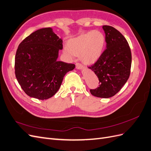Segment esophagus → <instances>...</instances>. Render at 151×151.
Masks as SVG:
<instances>
[{"label":"esophagus","mask_w":151,"mask_h":151,"mask_svg":"<svg viewBox=\"0 0 151 151\" xmlns=\"http://www.w3.org/2000/svg\"><path fill=\"white\" fill-rule=\"evenodd\" d=\"M76 68L77 69H78V70H81V69L83 68V66H82V64H81L77 63H76Z\"/></svg>","instance_id":"34e87169"}]
</instances>
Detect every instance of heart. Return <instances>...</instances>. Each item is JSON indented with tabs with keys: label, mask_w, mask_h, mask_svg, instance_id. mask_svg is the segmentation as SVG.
Returning <instances> with one entry per match:
<instances>
[{
	"label": "heart",
	"mask_w": 151,
	"mask_h": 151,
	"mask_svg": "<svg viewBox=\"0 0 151 151\" xmlns=\"http://www.w3.org/2000/svg\"><path fill=\"white\" fill-rule=\"evenodd\" d=\"M105 43L104 33L99 30H93L72 38L68 42V47H66L64 52L70 57L73 54L80 55L82 61L90 64L99 58Z\"/></svg>",
	"instance_id": "1"
}]
</instances>
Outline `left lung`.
<instances>
[{
  "instance_id": "obj_1",
  "label": "left lung",
  "mask_w": 151,
  "mask_h": 151,
  "mask_svg": "<svg viewBox=\"0 0 151 151\" xmlns=\"http://www.w3.org/2000/svg\"><path fill=\"white\" fill-rule=\"evenodd\" d=\"M106 34V49L97 61L88 67L99 80V87L90 89L93 96L109 98L117 93L130 74L131 50L126 38L111 26L102 27Z\"/></svg>"
}]
</instances>
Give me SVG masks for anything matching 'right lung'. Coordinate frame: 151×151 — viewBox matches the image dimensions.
I'll return each instance as SVG.
<instances>
[{
    "label": "right lung",
    "mask_w": 151,
    "mask_h": 151,
    "mask_svg": "<svg viewBox=\"0 0 151 151\" xmlns=\"http://www.w3.org/2000/svg\"><path fill=\"white\" fill-rule=\"evenodd\" d=\"M63 40L51 28L38 29L20 43L15 56V75L28 96L40 100L52 97L74 64L58 61Z\"/></svg>",
    "instance_id": "right-lung-1"
}]
</instances>
